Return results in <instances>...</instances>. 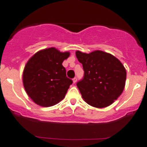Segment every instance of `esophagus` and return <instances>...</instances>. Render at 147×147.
<instances>
[{
	"mask_svg": "<svg viewBox=\"0 0 147 147\" xmlns=\"http://www.w3.org/2000/svg\"><path fill=\"white\" fill-rule=\"evenodd\" d=\"M77 80H78V78H77L76 77L72 79V81H73V83H76L77 82Z\"/></svg>",
	"mask_w": 147,
	"mask_h": 147,
	"instance_id": "1",
	"label": "esophagus"
}]
</instances>
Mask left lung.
Listing matches in <instances>:
<instances>
[{"label":"left lung","mask_w":147,"mask_h":147,"mask_svg":"<svg viewBox=\"0 0 147 147\" xmlns=\"http://www.w3.org/2000/svg\"><path fill=\"white\" fill-rule=\"evenodd\" d=\"M82 64L84 77L77 83L82 96L96 108L110 106L124 89L126 70L120 61L110 53L95 51L90 53L76 51Z\"/></svg>","instance_id":"8db88e82"}]
</instances>
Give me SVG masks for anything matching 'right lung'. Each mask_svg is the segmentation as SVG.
<instances>
[{
  "mask_svg": "<svg viewBox=\"0 0 147 147\" xmlns=\"http://www.w3.org/2000/svg\"><path fill=\"white\" fill-rule=\"evenodd\" d=\"M69 55V52L61 53L55 48H49L37 52L27 63L23 84L27 94L36 104L49 107L63 99L72 84L62 65Z\"/></svg>",
  "mask_w": 147,
  "mask_h": 147,
  "instance_id": "obj_1",
  "label": "right lung"
}]
</instances>
